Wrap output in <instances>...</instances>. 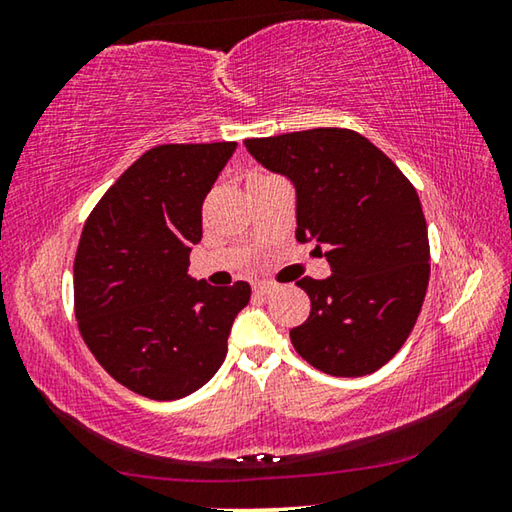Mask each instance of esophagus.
<instances>
[{"label":"esophagus","instance_id":"esophagus-1","mask_svg":"<svg viewBox=\"0 0 512 512\" xmlns=\"http://www.w3.org/2000/svg\"><path fill=\"white\" fill-rule=\"evenodd\" d=\"M253 291L257 293V296H268V293L275 291V284H271V282H255L253 284Z\"/></svg>","mask_w":512,"mask_h":512}]
</instances>
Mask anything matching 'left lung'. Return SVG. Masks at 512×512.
<instances>
[{
  "label": "left lung",
  "mask_w": 512,
  "mask_h": 512,
  "mask_svg": "<svg viewBox=\"0 0 512 512\" xmlns=\"http://www.w3.org/2000/svg\"><path fill=\"white\" fill-rule=\"evenodd\" d=\"M246 149L293 180L296 239L327 246L332 275L296 284L311 300L291 343L332 377H363L409 339L429 284V237L418 192L397 164L350 128L253 137Z\"/></svg>",
  "instance_id": "obj_1"
}]
</instances>
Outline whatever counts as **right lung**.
I'll return each mask as SVG.
<instances>
[{"mask_svg": "<svg viewBox=\"0 0 512 512\" xmlns=\"http://www.w3.org/2000/svg\"><path fill=\"white\" fill-rule=\"evenodd\" d=\"M237 142L162 144L115 180L83 225L74 314L103 370L149 400H180L212 379L248 282L187 275L203 201Z\"/></svg>", "mask_w": 512, "mask_h": 512, "instance_id": "add662e5", "label": "right lung"}]
</instances>
